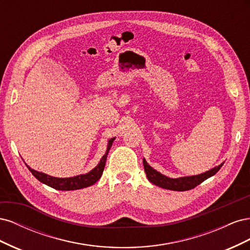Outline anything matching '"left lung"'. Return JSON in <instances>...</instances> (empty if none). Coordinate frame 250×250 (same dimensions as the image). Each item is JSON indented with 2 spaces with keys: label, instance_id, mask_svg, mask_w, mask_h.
I'll return each mask as SVG.
<instances>
[{
  "label": "left lung",
  "instance_id": "8db88e82",
  "mask_svg": "<svg viewBox=\"0 0 250 250\" xmlns=\"http://www.w3.org/2000/svg\"><path fill=\"white\" fill-rule=\"evenodd\" d=\"M143 164H144V169H145L147 178L150 183H152L153 185L161 187L163 188H167V190L178 191V192L192 190V188H194L195 187L200 185L202 181L209 178L210 176L215 175V174L220 170V168L223 166V163H222L221 165H219L218 167L210 169L206 173L199 174V175L186 176V177H179V178H170L163 175L162 173L157 172L152 167H150L148 163L145 161V158L143 160Z\"/></svg>",
  "mask_w": 250,
  "mask_h": 250
}]
</instances>
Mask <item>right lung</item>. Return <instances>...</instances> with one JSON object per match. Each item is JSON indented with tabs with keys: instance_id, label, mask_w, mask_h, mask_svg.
Segmentation results:
<instances>
[{
	"instance_id": "obj_1",
	"label": "right lung",
	"mask_w": 250,
	"mask_h": 250,
	"mask_svg": "<svg viewBox=\"0 0 250 250\" xmlns=\"http://www.w3.org/2000/svg\"><path fill=\"white\" fill-rule=\"evenodd\" d=\"M115 141V138L110 139L108 141V145L106 152L102 156L100 160V163L97 165V167H95L92 171H89L86 174H81V175L78 176H74V177H69V178H58V177H53L50 175H47V174L35 171L32 168H30L28 165L27 168L29 171L33 174V176L39 179L41 183L47 185L55 190L59 191H73V190H79V188H86L89 186H93L95 183H97L98 180L100 179L104 167H105V163H106V157L109 152V149L112 145V142Z\"/></svg>"
}]
</instances>
